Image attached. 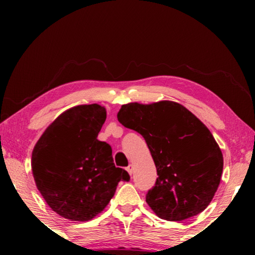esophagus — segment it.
I'll use <instances>...</instances> for the list:
<instances>
[{
    "mask_svg": "<svg viewBox=\"0 0 255 255\" xmlns=\"http://www.w3.org/2000/svg\"><path fill=\"white\" fill-rule=\"evenodd\" d=\"M126 170H127V172L129 174H132V172H133V165L132 164H129V165L126 167Z\"/></svg>",
    "mask_w": 255,
    "mask_h": 255,
    "instance_id": "1",
    "label": "esophagus"
}]
</instances>
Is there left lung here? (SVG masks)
<instances>
[{"mask_svg": "<svg viewBox=\"0 0 255 255\" xmlns=\"http://www.w3.org/2000/svg\"><path fill=\"white\" fill-rule=\"evenodd\" d=\"M118 122L139 132L152 154L157 175L146 202L159 218L181 222L204 211L223 173L222 150L208 128L173 101L132 102Z\"/></svg>", "mask_w": 255, "mask_h": 255, "instance_id": "left-lung-1", "label": "left lung"}]
</instances>
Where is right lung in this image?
<instances>
[{
  "label": "right lung",
  "mask_w": 255,
  "mask_h": 255,
  "mask_svg": "<svg viewBox=\"0 0 255 255\" xmlns=\"http://www.w3.org/2000/svg\"><path fill=\"white\" fill-rule=\"evenodd\" d=\"M105 107L82 105L63 112L32 150L31 169L41 196L55 213L88 222L106 208L128 172L116 167L112 149L97 139Z\"/></svg>",
  "instance_id": "add662e5"
}]
</instances>
